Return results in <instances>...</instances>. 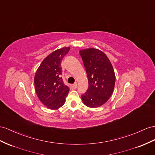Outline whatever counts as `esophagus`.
Returning a JSON list of instances; mask_svg holds the SVG:
<instances>
[{"label":"esophagus","mask_w":155,"mask_h":155,"mask_svg":"<svg viewBox=\"0 0 155 155\" xmlns=\"http://www.w3.org/2000/svg\"><path fill=\"white\" fill-rule=\"evenodd\" d=\"M77 88V83H74V84H73V85H72V88L73 89H76Z\"/></svg>","instance_id":"1"}]
</instances>
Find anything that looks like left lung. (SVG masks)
Instances as JSON below:
<instances>
[{
  "instance_id": "left-lung-1",
  "label": "left lung",
  "mask_w": 155,
  "mask_h": 155,
  "mask_svg": "<svg viewBox=\"0 0 155 155\" xmlns=\"http://www.w3.org/2000/svg\"><path fill=\"white\" fill-rule=\"evenodd\" d=\"M79 54L88 81V88L81 96L82 100L90 108L100 107L113 93L116 77L113 65L106 54L98 49H83Z\"/></svg>"
}]
</instances>
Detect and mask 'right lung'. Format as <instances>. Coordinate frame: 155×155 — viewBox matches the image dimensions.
I'll use <instances>...</instances> for the list:
<instances>
[{"mask_svg":"<svg viewBox=\"0 0 155 155\" xmlns=\"http://www.w3.org/2000/svg\"><path fill=\"white\" fill-rule=\"evenodd\" d=\"M70 47H63L50 54L35 73V91L39 100L48 109L58 110L65 103L69 88L63 84L61 62Z\"/></svg>","mask_w":155,"mask_h":155,"instance_id":"1","label":"right lung"}]
</instances>
